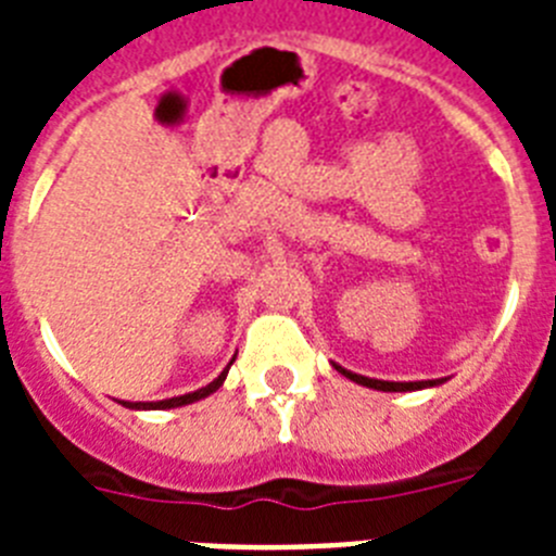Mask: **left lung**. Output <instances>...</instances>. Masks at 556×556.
I'll use <instances>...</instances> for the list:
<instances>
[{
	"label": "left lung",
	"mask_w": 556,
	"mask_h": 556,
	"mask_svg": "<svg viewBox=\"0 0 556 556\" xmlns=\"http://www.w3.org/2000/svg\"><path fill=\"white\" fill-rule=\"evenodd\" d=\"M337 367L339 372L345 378H351V381H356V384L362 387H372V390H381V392H412V390H424V387H437L443 384L445 378H437V381H378V378H367V376H356V372L345 370V367Z\"/></svg>",
	"instance_id": "left-lung-1"
}]
</instances>
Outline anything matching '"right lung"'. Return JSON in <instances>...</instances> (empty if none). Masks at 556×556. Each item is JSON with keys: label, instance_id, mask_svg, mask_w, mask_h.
Segmentation results:
<instances>
[{"label": "right lung", "instance_id": "add662e5", "mask_svg": "<svg viewBox=\"0 0 556 556\" xmlns=\"http://www.w3.org/2000/svg\"><path fill=\"white\" fill-rule=\"evenodd\" d=\"M236 358V356H233ZM233 358H230V365H233ZM228 365V367H230ZM228 367H225L223 372H219L217 378H214V381H211L208 387H203V390H198V392H186V395H178V397H166V401H150V404H127V401H122V404L127 406V409H175V406H186V404H194V401H200V397H205V395H211V392H217L219 387H223V381H225V376H228Z\"/></svg>", "mask_w": 556, "mask_h": 556}]
</instances>
